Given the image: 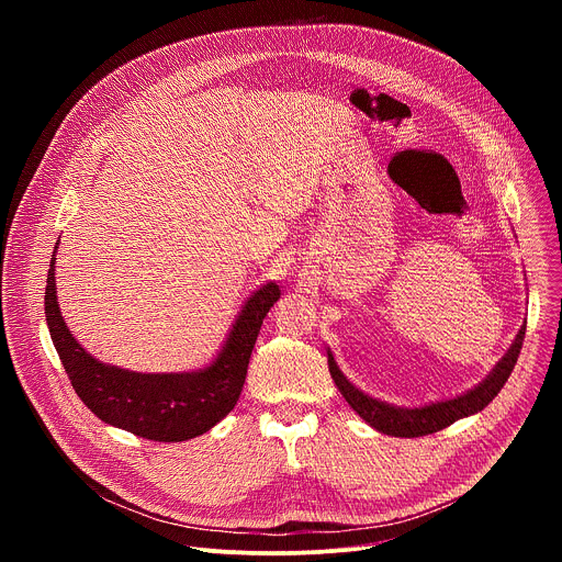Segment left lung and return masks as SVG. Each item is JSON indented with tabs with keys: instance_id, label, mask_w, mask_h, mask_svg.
Here are the masks:
<instances>
[{
	"instance_id": "left-lung-1",
	"label": "left lung",
	"mask_w": 562,
	"mask_h": 562,
	"mask_svg": "<svg viewBox=\"0 0 562 562\" xmlns=\"http://www.w3.org/2000/svg\"><path fill=\"white\" fill-rule=\"evenodd\" d=\"M522 340H525V325L516 334L507 353L475 386H471L469 391H464L460 395L436 400V403L420 405V407H397V405L384 403V400H378V397L364 393L342 373V369L338 367L329 347H327V360H329L331 378H334L336 386L340 389L342 397L367 425H371L375 431L386 434V436L418 438V436L436 434V431L453 425L460 418H469L477 412H483L501 393L507 378L512 375L518 353L522 349Z\"/></svg>"
}]
</instances>
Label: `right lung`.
I'll return each instance as SVG.
<instances>
[{"label":"right lung","instance_id":"1","mask_svg":"<svg viewBox=\"0 0 562 562\" xmlns=\"http://www.w3.org/2000/svg\"><path fill=\"white\" fill-rule=\"evenodd\" d=\"M57 249L59 239L46 278V325L75 393L102 423L155 442H182L206 434L233 412L262 319L280 300L276 282L247 297L209 364L180 373H139L98 360L66 327L55 284Z\"/></svg>","mask_w":562,"mask_h":562}]
</instances>
